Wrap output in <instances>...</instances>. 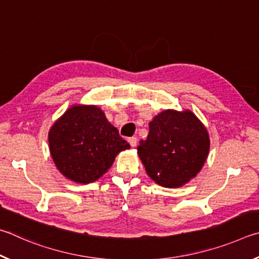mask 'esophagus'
<instances>
[{
	"label": "esophagus",
	"instance_id": "obj_1",
	"mask_svg": "<svg viewBox=\"0 0 259 259\" xmlns=\"http://www.w3.org/2000/svg\"><path fill=\"white\" fill-rule=\"evenodd\" d=\"M137 142H138V139L137 138H130L128 139V143L131 144V147H135L137 146Z\"/></svg>",
	"mask_w": 259,
	"mask_h": 259
}]
</instances>
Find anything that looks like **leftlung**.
<instances>
[{
  "label": "left lung",
  "mask_w": 259,
  "mask_h": 259,
  "mask_svg": "<svg viewBox=\"0 0 259 259\" xmlns=\"http://www.w3.org/2000/svg\"><path fill=\"white\" fill-rule=\"evenodd\" d=\"M209 152V137L190 111L165 110L149 124V134L138 147L148 175L167 188L181 187L193 179Z\"/></svg>",
  "instance_id": "left-lung-1"
}]
</instances>
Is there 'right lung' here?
<instances>
[{
    "instance_id": "1",
    "label": "right lung",
    "mask_w": 259,
    "mask_h": 259,
    "mask_svg": "<svg viewBox=\"0 0 259 259\" xmlns=\"http://www.w3.org/2000/svg\"><path fill=\"white\" fill-rule=\"evenodd\" d=\"M49 143L58 169L67 179L83 184L101 178L118 153L130 149L95 106L68 109L50 130Z\"/></svg>"
}]
</instances>
